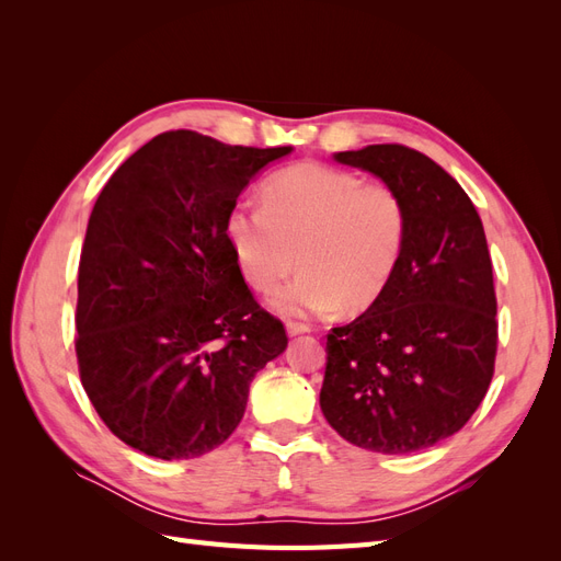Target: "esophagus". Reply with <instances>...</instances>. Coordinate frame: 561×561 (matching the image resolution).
I'll list each match as a JSON object with an SVG mask.
<instances>
[{"label": "esophagus", "instance_id": "esophagus-1", "mask_svg": "<svg viewBox=\"0 0 561 561\" xmlns=\"http://www.w3.org/2000/svg\"><path fill=\"white\" fill-rule=\"evenodd\" d=\"M287 334L295 336V334H304V332H311L309 322H301V320H287Z\"/></svg>", "mask_w": 561, "mask_h": 561}]
</instances>
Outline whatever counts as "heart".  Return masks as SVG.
I'll use <instances>...</instances> for the list:
<instances>
[{
    "instance_id": "1",
    "label": "heart",
    "mask_w": 561,
    "mask_h": 561,
    "mask_svg": "<svg viewBox=\"0 0 561 561\" xmlns=\"http://www.w3.org/2000/svg\"><path fill=\"white\" fill-rule=\"evenodd\" d=\"M264 208L236 203L227 239L243 278L271 293L299 266L297 280L276 295L293 316H325L344 304L363 311L396 276L410 217L402 194L386 182L322 163H295L271 175Z\"/></svg>"
}]
</instances>
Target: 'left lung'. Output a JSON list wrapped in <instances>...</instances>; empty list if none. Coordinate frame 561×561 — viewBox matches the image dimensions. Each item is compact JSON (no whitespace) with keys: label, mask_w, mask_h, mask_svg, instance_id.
I'll list each match as a JSON object with an SVG mask.
<instances>
[{"label":"left lung","mask_w":561,"mask_h":561,"mask_svg":"<svg viewBox=\"0 0 561 561\" xmlns=\"http://www.w3.org/2000/svg\"><path fill=\"white\" fill-rule=\"evenodd\" d=\"M407 203V245L383 295L328 334L320 410L346 443L412 454L461 431L484 400L499 348L494 271L472 201L404 145L339 151Z\"/></svg>","instance_id":"obj_1"}]
</instances>
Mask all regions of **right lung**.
<instances>
[{
  "instance_id": "add662e5",
  "label": "right lung",
  "mask_w": 561,
  "mask_h": 561,
  "mask_svg": "<svg viewBox=\"0 0 561 561\" xmlns=\"http://www.w3.org/2000/svg\"><path fill=\"white\" fill-rule=\"evenodd\" d=\"M293 147L225 145L168 130L100 192L77 297L81 386L105 426L173 461L239 426L254 375L287 346L236 264L227 215L254 173Z\"/></svg>"
}]
</instances>
